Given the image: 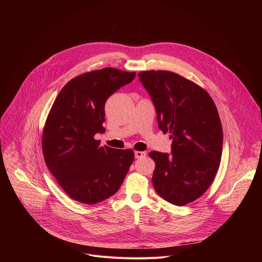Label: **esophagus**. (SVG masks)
I'll list each match as a JSON object with an SVG mask.
<instances>
[{"mask_svg":"<svg viewBox=\"0 0 262 262\" xmlns=\"http://www.w3.org/2000/svg\"><path fill=\"white\" fill-rule=\"evenodd\" d=\"M146 152L144 151H135V158L136 159H144L146 158Z\"/></svg>","mask_w":262,"mask_h":262,"instance_id":"1","label":"esophagus"}]
</instances>
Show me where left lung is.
<instances>
[{
	"mask_svg": "<svg viewBox=\"0 0 262 262\" xmlns=\"http://www.w3.org/2000/svg\"><path fill=\"white\" fill-rule=\"evenodd\" d=\"M142 85L155 104L159 128L170 133L171 154L149 152L156 162L152 184L166 201L183 206L201 197L221 163L223 129L209 94L177 73L142 71Z\"/></svg>",
	"mask_w": 262,
	"mask_h": 262,
	"instance_id": "obj_1",
	"label": "left lung"
}]
</instances>
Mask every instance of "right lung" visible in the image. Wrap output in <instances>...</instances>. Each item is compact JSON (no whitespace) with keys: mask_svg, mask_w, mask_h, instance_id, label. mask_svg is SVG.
<instances>
[{"mask_svg":"<svg viewBox=\"0 0 262 262\" xmlns=\"http://www.w3.org/2000/svg\"><path fill=\"white\" fill-rule=\"evenodd\" d=\"M136 72L112 67L69 81L58 94L46 121L42 151L46 164L73 200L95 204L113 196L134 162L132 149L101 147L94 136L104 133V103Z\"/></svg>","mask_w":262,"mask_h":262,"instance_id":"obj_1","label":"right lung"}]
</instances>
